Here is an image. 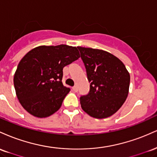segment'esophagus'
I'll return each mask as SVG.
<instances>
[{
	"instance_id": "esophagus-1",
	"label": "esophagus",
	"mask_w": 157,
	"mask_h": 157,
	"mask_svg": "<svg viewBox=\"0 0 157 157\" xmlns=\"http://www.w3.org/2000/svg\"><path fill=\"white\" fill-rule=\"evenodd\" d=\"M72 90H73L74 91H75V92H77V91H78V88H77V86H74V87L72 88Z\"/></svg>"
}]
</instances>
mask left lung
I'll use <instances>...</instances> for the list:
<instances>
[{
  "mask_svg": "<svg viewBox=\"0 0 157 157\" xmlns=\"http://www.w3.org/2000/svg\"><path fill=\"white\" fill-rule=\"evenodd\" d=\"M90 83L80 97L85 112L97 119L109 117L122 105L128 94L130 75L117 57L105 51L77 46Z\"/></svg>",
  "mask_w": 157,
  "mask_h": 157,
  "instance_id": "1",
  "label": "left lung"
}]
</instances>
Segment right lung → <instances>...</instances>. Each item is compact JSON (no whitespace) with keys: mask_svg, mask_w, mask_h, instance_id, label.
I'll list each match as a JSON object with an SVG mask.
<instances>
[{"mask_svg":"<svg viewBox=\"0 0 157 157\" xmlns=\"http://www.w3.org/2000/svg\"><path fill=\"white\" fill-rule=\"evenodd\" d=\"M79 57L76 47L63 44L41 46L29 52L14 76L16 94L24 109L44 118L60 109L71 90L63 85V69Z\"/></svg>","mask_w":157,"mask_h":157,"instance_id":"right-lung-1","label":"right lung"}]
</instances>
